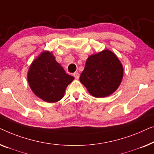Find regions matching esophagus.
Listing matches in <instances>:
<instances>
[{"mask_svg":"<svg viewBox=\"0 0 154 154\" xmlns=\"http://www.w3.org/2000/svg\"><path fill=\"white\" fill-rule=\"evenodd\" d=\"M73 76L75 77V79H79V74L77 72H75L73 73Z\"/></svg>","mask_w":154,"mask_h":154,"instance_id":"1","label":"esophagus"}]
</instances>
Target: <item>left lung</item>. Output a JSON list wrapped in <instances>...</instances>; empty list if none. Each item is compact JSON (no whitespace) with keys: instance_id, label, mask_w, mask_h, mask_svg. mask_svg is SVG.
Segmentation results:
<instances>
[{"instance_id":"obj_1","label":"left lung","mask_w":154,"mask_h":154,"mask_svg":"<svg viewBox=\"0 0 154 154\" xmlns=\"http://www.w3.org/2000/svg\"><path fill=\"white\" fill-rule=\"evenodd\" d=\"M123 73V66L116 56L103 50L88 58L79 80L93 96L104 98L117 89Z\"/></svg>"}]
</instances>
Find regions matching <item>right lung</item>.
<instances>
[{
    "mask_svg": "<svg viewBox=\"0 0 154 154\" xmlns=\"http://www.w3.org/2000/svg\"><path fill=\"white\" fill-rule=\"evenodd\" d=\"M74 77L66 74L50 52L45 51L30 66L28 81L37 96L48 103L63 97L66 88Z\"/></svg>",
    "mask_w": 154,
    "mask_h": 154,
    "instance_id": "right-lung-1",
    "label": "right lung"
}]
</instances>
